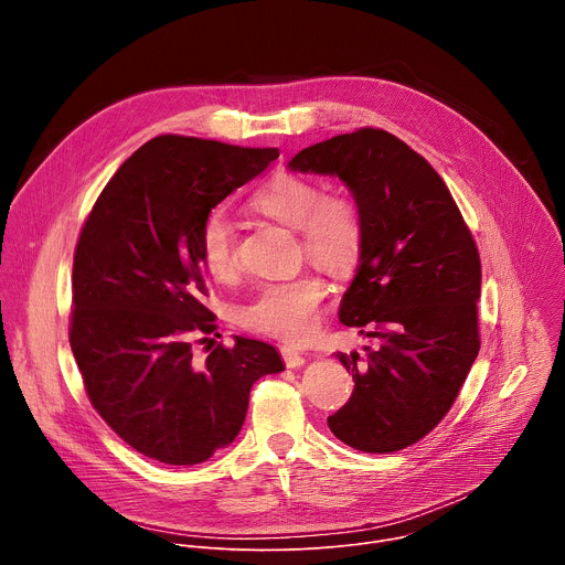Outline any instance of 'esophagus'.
<instances>
[{
  "instance_id": "1",
  "label": "esophagus",
  "mask_w": 565,
  "mask_h": 565,
  "mask_svg": "<svg viewBox=\"0 0 565 565\" xmlns=\"http://www.w3.org/2000/svg\"><path fill=\"white\" fill-rule=\"evenodd\" d=\"M281 358H284V362H286V366H288V369H299V366H303V364H306L303 353H301L299 349L290 347V344L281 347Z\"/></svg>"
}]
</instances>
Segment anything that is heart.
<instances>
[{
	"instance_id": "1",
	"label": "heart",
	"mask_w": 565,
	"mask_h": 565,
	"mask_svg": "<svg viewBox=\"0 0 565 565\" xmlns=\"http://www.w3.org/2000/svg\"><path fill=\"white\" fill-rule=\"evenodd\" d=\"M255 207L299 230L301 248L317 266L344 273L355 264L362 248V216L351 196H321L317 183L281 172L257 192ZM199 253L205 270L214 279H227L236 273L234 227L225 212L214 210L203 221ZM324 297L327 284L312 273L270 281L241 308V324L264 335L303 342L319 324V308Z\"/></svg>"
}]
</instances>
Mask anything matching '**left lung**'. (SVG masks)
I'll use <instances>...</instances> for the list:
<instances>
[{
  "label": "left lung",
  "instance_id": "1",
  "mask_svg": "<svg viewBox=\"0 0 565 565\" xmlns=\"http://www.w3.org/2000/svg\"><path fill=\"white\" fill-rule=\"evenodd\" d=\"M288 170L338 177L362 216L340 321L373 347L364 362L338 353L355 388L329 427L360 451L405 449L451 409L480 349L473 238L438 172L388 131L366 127L310 145Z\"/></svg>",
  "mask_w": 565,
  "mask_h": 565
}]
</instances>
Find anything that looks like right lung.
<instances>
[{
  "instance_id": "1",
  "label": "right lung",
  "mask_w": 565,
  "mask_h": 565,
  "mask_svg": "<svg viewBox=\"0 0 565 565\" xmlns=\"http://www.w3.org/2000/svg\"><path fill=\"white\" fill-rule=\"evenodd\" d=\"M277 149L158 136L98 196L73 257L71 351L103 420L136 451L199 465L244 427L253 384L284 371L275 347L234 335L203 366L192 338L214 331L199 232Z\"/></svg>"
}]
</instances>
